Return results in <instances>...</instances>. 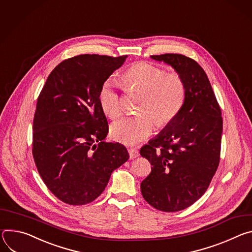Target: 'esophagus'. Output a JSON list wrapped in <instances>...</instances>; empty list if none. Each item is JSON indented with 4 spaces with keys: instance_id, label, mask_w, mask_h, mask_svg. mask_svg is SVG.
<instances>
[{
    "instance_id": "34e87169",
    "label": "esophagus",
    "mask_w": 252,
    "mask_h": 252,
    "mask_svg": "<svg viewBox=\"0 0 252 252\" xmlns=\"http://www.w3.org/2000/svg\"><path fill=\"white\" fill-rule=\"evenodd\" d=\"M128 152H129V156L131 159H134V158H137L139 156V151L135 148H130L128 149Z\"/></svg>"
}]
</instances>
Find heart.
Returning <instances> with one entry per match:
<instances>
[{"instance_id": "1", "label": "heart", "mask_w": 252, "mask_h": 252, "mask_svg": "<svg viewBox=\"0 0 252 252\" xmlns=\"http://www.w3.org/2000/svg\"><path fill=\"white\" fill-rule=\"evenodd\" d=\"M121 80L126 89L135 88L144 93L140 104L143 111L123 117L111 125V137L126 145H135L149 137L157 121L160 125L170 123L185 101L186 85L181 75L165 72L163 68L149 62L131 65L122 74ZM98 100L108 117L114 119L122 113L123 101L112 81L102 83Z\"/></svg>"}]
</instances>
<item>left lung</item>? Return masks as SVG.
Wrapping results in <instances>:
<instances>
[{
	"label": "left lung",
	"mask_w": 252,
	"mask_h": 252,
	"mask_svg": "<svg viewBox=\"0 0 252 252\" xmlns=\"http://www.w3.org/2000/svg\"><path fill=\"white\" fill-rule=\"evenodd\" d=\"M183 78L186 96L177 116L140 149L152 165L141 182L143 198L165 212L183 210L207 190L220 160L221 110L204 70L181 54L152 55Z\"/></svg>",
	"instance_id": "1"
}]
</instances>
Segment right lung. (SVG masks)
Instances as JSON below:
<instances>
[{
    "mask_svg": "<svg viewBox=\"0 0 252 252\" xmlns=\"http://www.w3.org/2000/svg\"><path fill=\"white\" fill-rule=\"evenodd\" d=\"M126 58L85 54L64 60L38 97L34 161L48 189L67 204L95 200L111 173L129 159L124 145L103 141L108 122L98 100L102 83Z\"/></svg>",
    "mask_w": 252,
    "mask_h": 252,
    "instance_id": "obj_1",
    "label": "right lung"
}]
</instances>
